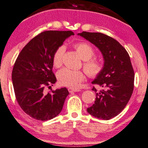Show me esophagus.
I'll return each instance as SVG.
<instances>
[{
  "instance_id": "obj_1",
  "label": "esophagus",
  "mask_w": 148,
  "mask_h": 148,
  "mask_svg": "<svg viewBox=\"0 0 148 148\" xmlns=\"http://www.w3.org/2000/svg\"><path fill=\"white\" fill-rule=\"evenodd\" d=\"M69 91L70 93H73V92H77V91H79V89H76V88H68Z\"/></svg>"
}]
</instances>
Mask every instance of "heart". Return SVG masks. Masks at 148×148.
I'll return each mask as SVG.
<instances>
[{
  "label": "heart",
  "mask_w": 148,
  "mask_h": 148,
  "mask_svg": "<svg viewBox=\"0 0 148 148\" xmlns=\"http://www.w3.org/2000/svg\"><path fill=\"white\" fill-rule=\"evenodd\" d=\"M76 51L84 60L83 66L86 74L90 77L95 78L101 74L104 69V64L100 60L91 59L95 55V50L91 45L86 42H80L75 45ZM65 48L60 46L53 55L54 66L59 68L62 66ZM57 80L62 86L76 88L84 79V74L81 71H74L63 69L57 73Z\"/></svg>",
  "instance_id": "b5f03b06"
}]
</instances>
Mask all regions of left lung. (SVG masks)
<instances>
[{"mask_svg": "<svg viewBox=\"0 0 148 148\" xmlns=\"http://www.w3.org/2000/svg\"><path fill=\"white\" fill-rule=\"evenodd\" d=\"M95 45L102 53L104 69L100 75L92 82L102 89L95 92V100L87 112L100 119L109 120L124 109L134 90V72L129 54L119 41L100 32L78 33Z\"/></svg>", "mask_w": 148, "mask_h": 148, "instance_id": "obj_1", "label": "left lung"}]
</instances>
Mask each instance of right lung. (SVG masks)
<instances>
[{
	"instance_id": "obj_1",
	"label": "right lung",
	"mask_w": 148,
	"mask_h": 148,
	"mask_svg": "<svg viewBox=\"0 0 148 148\" xmlns=\"http://www.w3.org/2000/svg\"><path fill=\"white\" fill-rule=\"evenodd\" d=\"M72 31L49 30L31 39L19 53L12 73L16 98L25 114L38 121L56 117L69 92L66 87L46 93L44 88L56 82L53 55ZM50 87V86H49Z\"/></svg>"
}]
</instances>
